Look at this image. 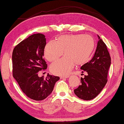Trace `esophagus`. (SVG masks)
<instances>
[{
  "label": "esophagus",
  "instance_id": "esophagus-1",
  "mask_svg": "<svg viewBox=\"0 0 124 124\" xmlns=\"http://www.w3.org/2000/svg\"><path fill=\"white\" fill-rule=\"evenodd\" d=\"M69 77V76H61V79H64V78H68Z\"/></svg>",
  "mask_w": 124,
  "mask_h": 124
}]
</instances>
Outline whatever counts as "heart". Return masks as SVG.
Here are the masks:
<instances>
[{
    "instance_id": "b5f03b06",
    "label": "heart",
    "mask_w": 124,
    "mask_h": 124,
    "mask_svg": "<svg viewBox=\"0 0 124 124\" xmlns=\"http://www.w3.org/2000/svg\"><path fill=\"white\" fill-rule=\"evenodd\" d=\"M94 41L87 35L61 36L56 41L46 44L44 55L49 61H54L61 56L64 51L65 56L52 63L50 67L54 74L65 76L69 74L75 65H82L87 62L93 51Z\"/></svg>"
}]
</instances>
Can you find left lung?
Wrapping results in <instances>:
<instances>
[{
	"mask_svg": "<svg viewBox=\"0 0 124 124\" xmlns=\"http://www.w3.org/2000/svg\"><path fill=\"white\" fill-rule=\"evenodd\" d=\"M96 51L90 61L81 66L82 73L86 72L80 79L81 85L74 90L79 98L91 100L98 95L107 83V76L111 65V57L105 44L100 36Z\"/></svg>",
	"mask_w": 124,
	"mask_h": 124,
	"instance_id": "1",
	"label": "left lung"
}]
</instances>
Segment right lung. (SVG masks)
Wrapping results in <instances>:
<instances>
[{"label": "right lung", "mask_w": 124, "mask_h": 124, "mask_svg": "<svg viewBox=\"0 0 124 124\" xmlns=\"http://www.w3.org/2000/svg\"><path fill=\"white\" fill-rule=\"evenodd\" d=\"M46 41L42 33L33 34L15 47L12 54L13 76L28 97L43 100L53 90L59 77L47 74L40 77L38 72L47 69L44 59Z\"/></svg>", "instance_id": "add662e5"}]
</instances>
